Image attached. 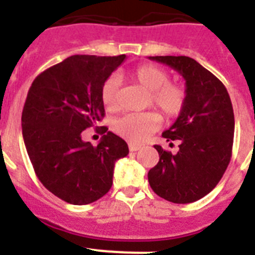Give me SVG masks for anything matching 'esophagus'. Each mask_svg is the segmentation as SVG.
<instances>
[{
    "label": "esophagus",
    "mask_w": 255,
    "mask_h": 255,
    "mask_svg": "<svg viewBox=\"0 0 255 255\" xmlns=\"http://www.w3.org/2000/svg\"><path fill=\"white\" fill-rule=\"evenodd\" d=\"M140 145L139 144H134V143H129V149L131 150V152H136V150L140 149Z\"/></svg>",
    "instance_id": "1"
}]
</instances>
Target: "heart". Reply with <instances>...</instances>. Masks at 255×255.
Returning <instances> with one entry per match:
<instances>
[{
  "label": "heart",
  "instance_id": "1",
  "mask_svg": "<svg viewBox=\"0 0 255 255\" xmlns=\"http://www.w3.org/2000/svg\"><path fill=\"white\" fill-rule=\"evenodd\" d=\"M132 76L150 91V103H154L166 119L172 120L182 114L188 100L186 89L179 83L170 82V74L163 67L153 64L140 65L132 71ZM119 88L120 79L116 75L108 76L101 87V100L110 111H116L120 105ZM161 121V115L155 111L129 114L115 121L114 129L126 140L138 143L158 129Z\"/></svg>",
  "mask_w": 255,
  "mask_h": 255
}]
</instances>
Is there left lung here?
<instances>
[{
	"label": "left lung",
	"mask_w": 255,
	"mask_h": 255,
	"mask_svg": "<svg viewBox=\"0 0 255 255\" xmlns=\"http://www.w3.org/2000/svg\"><path fill=\"white\" fill-rule=\"evenodd\" d=\"M185 79L188 100L182 114L162 136L179 141L172 154L154 145L158 163L148 172L155 194L172 203H193L206 197L224 176L233 154V103L220 79L186 56H154ZM172 145V143H170Z\"/></svg>",
	"instance_id": "left-lung-1"
}]
</instances>
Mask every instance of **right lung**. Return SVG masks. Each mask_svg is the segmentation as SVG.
Wrapping results in <instances>:
<instances>
[{"instance_id": "obj_1", "label": "right lung", "mask_w": 255, "mask_h": 255, "mask_svg": "<svg viewBox=\"0 0 255 255\" xmlns=\"http://www.w3.org/2000/svg\"><path fill=\"white\" fill-rule=\"evenodd\" d=\"M125 57L70 56L29 88L21 115L26 152L44 188L70 204L93 203L108 193L115 162L129 154L126 141L106 126L96 147L81 139L105 117L101 87Z\"/></svg>"}]
</instances>
